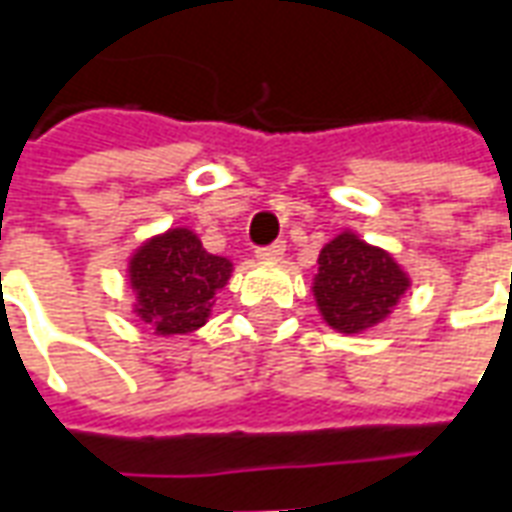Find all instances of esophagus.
<instances>
[{
    "label": "esophagus",
    "instance_id": "34e87169",
    "mask_svg": "<svg viewBox=\"0 0 512 512\" xmlns=\"http://www.w3.org/2000/svg\"><path fill=\"white\" fill-rule=\"evenodd\" d=\"M282 255H285V241H277V244L257 249V260H279Z\"/></svg>",
    "mask_w": 512,
    "mask_h": 512
}]
</instances>
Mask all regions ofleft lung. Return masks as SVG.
I'll return each mask as SVG.
<instances>
[{"instance_id":"left-lung-1","label":"left lung","mask_w":512,"mask_h":512,"mask_svg":"<svg viewBox=\"0 0 512 512\" xmlns=\"http://www.w3.org/2000/svg\"><path fill=\"white\" fill-rule=\"evenodd\" d=\"M411 288L392 252L367 244L354 230L332 238L318 255L312 296L323 323L340 334H362L384 323Z\"/></svg>"}]
</instances>
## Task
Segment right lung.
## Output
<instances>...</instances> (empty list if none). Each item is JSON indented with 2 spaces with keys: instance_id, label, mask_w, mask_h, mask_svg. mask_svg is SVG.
I'll use <instances>...</instances> for the list:
<instances>
[{
  "instance_id": "1",
  "label": "right lung",
  "mask_w": 512,
  "mask_h": 512,
  "mask_svg": "<svg viewBox=\"0 0 512 512\" xmlns=\"http://www.w3.org/2000/svg\"><path fill=\"white\" fill-rule=\"evenodd\" d=\"M126 274L136 318L156 337H180L208 323L233 260L211 255L189 227H169L136 246Z\"/></svg>"
}]
</instances>
